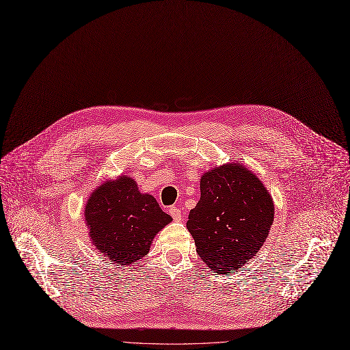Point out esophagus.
<instances>
[{"mask_svg":"<svg viewBox=\"0 0 350 350\" xmlns=\"http://www.w3.org/2000/svg\"><path fill=\"white\" fill-rule=\"evenodd\" d=\"M170 214H171L172 219H174L175 221H179V220H180V217H182V213H180V210H179L178 207H175V206L170 207Z\"/></svg>","mask_w":350,"mask_h":350,"instance_id":"1","label":"esophagus"}]
</instances>
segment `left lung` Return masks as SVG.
<instances>
[{"label":"left lung","instance_id":"8db88e82","mask_svg":"<svg viewBox=\"0 0 350 350\" xmlns=\"http://www.w3.org/2000/svg\"><path fill=\"white\" fill-rule=\"evenodd\" d=\"M273 217L272 196L238 161L202 175L200 200L191 210L186 227L211 272L226 275L258 254Z\"/></svg>","mask_w":350,"mask_h":350}]
</instances>
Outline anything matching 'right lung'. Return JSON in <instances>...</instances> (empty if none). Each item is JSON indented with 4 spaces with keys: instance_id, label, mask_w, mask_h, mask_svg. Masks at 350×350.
<instances>
[{
    "instance_id": "right-lung-1",
    "label": "right lung",
    "mask_w": 350,
    "mask_h": 350,
    "mask_svg": "<svg viewBox=\"0 0 350 350\" xmlns=\"http://www.w3.org/2000/svg\"><path fill=\"white\" fill-rule=\"evenodd\" d=\"M84 214L94 247L120 265L144 258L157 232L172 221L154 196L142 193L127 175L98 186Z\"/></svg>"
}]
</instances>
